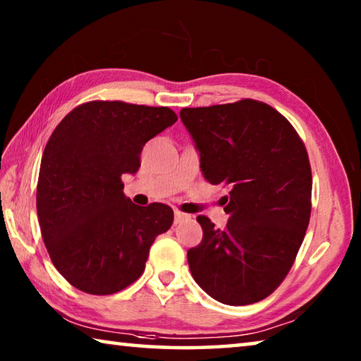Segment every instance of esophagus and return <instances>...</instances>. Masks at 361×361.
<instances>
[{
	"label": "esophagus",
	"instance_id": "obj_1",
	"mask_svg": "<svg viewBox=\"0 0 361 361\" xmlns=\"http://www.w3.org/2000/svg\"><path fill=\"white\" fill-rule=\"evenodd\" d=\"M189 215H186V213H183L180 210H175V223H181L185 221V219H188Z\"/></svg>",
	"mask_w": 361,
	"mask_h": 361
}]
</instances>
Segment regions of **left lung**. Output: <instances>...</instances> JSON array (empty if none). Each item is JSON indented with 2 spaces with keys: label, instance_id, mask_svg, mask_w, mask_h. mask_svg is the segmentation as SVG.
<instances>
[{
  "label": "left lung",
  "instance_id": "obj_1",
  "mask_svg": "<svg viewBox=\"0 0 361 361\" xmlns=\"http://www.w3.org/2000/svg\"><path fill=\"white\" fill-rule=\"evenodd\" d=\"M180 118L205 180L231 189L224 229L197 216L204 237L188 250L192 277L223 304L258 302L283 282L309 226L307 151L295 127L258 100L183 108Z\"/></svg>",
  "mask_w": 361,
  "mask_h": 361
}]
</instances>
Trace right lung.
Masks as SVG:
<instances>
[{
	"instance_id": "1",
	"label": "right lung",
	"mask_w": 361,
	"mask_h": 361,
	"mask_svg": "<svg viewBox=\"0 0 361 361\" xmlns=\"http://www.w3.org/2000/svg\"><path fill=\"white\" fill-rule=\"evenodd\" d=\"M167 106L87 102L65 116L42 152L36 210L47 253L75 288L113 295L142 276L170 229L166 204L138 207L121 176L135 173L145 143L176 122Z\"/></svg>"
}]
</instances>
